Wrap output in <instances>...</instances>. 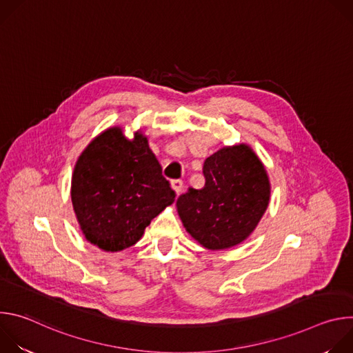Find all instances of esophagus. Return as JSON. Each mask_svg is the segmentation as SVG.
I'll return each instance as SVG.
<instances>
[{"mask_svg": "<svg viewBox=\"0 0 353 353\" xmlns=\"http://www.w3.org/2000/svg\"><path fill=\"white\" fill-rule=\"evenodd\" d=\"M170 185H172V188L174 190L176 195H179V194L181 192V190H183V181H181V180H173V181L170 183Z\"/></svg>", "mask_w": 353, "mask_h": 353, "instance_id": "1", "label": "esophagus"}]
</instances>
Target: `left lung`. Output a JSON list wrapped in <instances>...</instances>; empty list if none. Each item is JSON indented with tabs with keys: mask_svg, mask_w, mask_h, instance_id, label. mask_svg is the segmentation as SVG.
Segmentation results:
<instances>
[{
	"mask_svg": "<svg viewBox=\"0 0 353 353\" xmlns=\"http://www.w3.org/2000/svg\"><path fill=\"white\" fill-rule=\"evenodd\" d=\"M203 172L205 185L179 196V216L203 247H234L254 232L268 208V173L247 143L221 148L205 159Z\"/></svg>",
	"mask_w": 353,
	"mask_h": 353,
	"instance_id": "obj_1",
	"label": "left lung"
}]
</instances>
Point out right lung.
<instances>
[{
  "mask_svg": "<svg viewBox=\"0 0 353 353\" xmlns=\"http://www.w3.org/2000/svg\"><path fill=\"white\" fill-rule=\"evenodd\" d=\"M174 196L139 130L131 139L119 125L100 132L74 168L71 201L79 228L90 244L110 253L134 245Z\"/></svg>",
  "mask_w": 353,
  "mask_h": 353,
  "instance_id": "add662e5",
  "label": "right lung"
}]
</instances>
